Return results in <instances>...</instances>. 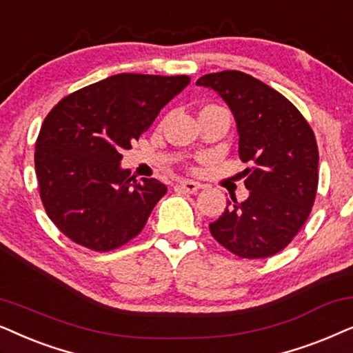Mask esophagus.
Wrapping results in <instances>:
<instances>
[{
  "label": "esophagus",
  "mask_w": 353,
  "mask_h": 353,
  "mask_svg": "<svg viewBox=\"0 0 353 353\" xmlns=\"http://www.w3.org/2000/svg\"><path fill=\"white\" fill-rule=\"evenodd\" d=\"M177 187H179L181 190L187 192V194H195L196 190L200 189V184L199 182H194V181H181L179 184H177Z\"/></svg>",
  "instance_id": "obj_1"
}]
</instances>
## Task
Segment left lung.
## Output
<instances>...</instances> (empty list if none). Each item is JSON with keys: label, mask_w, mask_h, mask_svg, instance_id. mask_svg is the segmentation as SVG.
Listing matches in <instances>:
<instances>
[{"label": "left lung", "mask_w": 353, "mask_h": 353, "mask_svg": "<svg viewBox=\"0 0 353 353\" xmlns=\"http://www.w3.org/2000/svg\"><path fill=\"white\" fill-rule=\"evenodd\" d=\"M196 85L214 90L231 108L239 157L252 163L248 199L228 200L210 232L241 258H268L292 242L308 219L318 189V145L307 119L288 98L241 70L206 74Z\"/></svg>", "instance_id": "left-lung-1"}]
</instances>
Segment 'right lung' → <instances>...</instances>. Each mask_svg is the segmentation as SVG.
Instances as JSON below:
<instances>
[{"label":"right lung","mask_w":353,"mask_h":353,"mask_svg":"<svg viewBox=\"0 0 353 353\" xmlns=\"http://www.w3.org/2000/svg\"><path fill=\"white\" fill-rule=\"evenodd\" d=\"M189 75L117 74L64 97L35 143L40 199L56 228L79 245L110 252L142 232L168 187L121 168Z\"/></svg>","instance_id":"add662e5"}]
</instances>
